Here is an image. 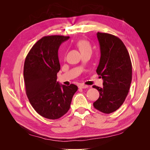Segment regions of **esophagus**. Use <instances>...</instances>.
I'll return each instance as SVG.
<instances>
[{
    "mask_svg": "<svg viewBox=\"0 0 150 150\" xmlns=\"http://www.w3.org/2000/svg\"><path fill=\"white\" fill-rule=\"evenodd\" d=\"M79 88L81 89H85V88H88V86L87 85H84V84H80L79 86Z\"/></svg>",
    "mask_w": 150,
    "mask_h": 150,
    "instance_id": "1",
    "label": "esophagus"
}]
</instances>
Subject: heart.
I'll use <instances>...</instances> for the list:
<instances>
[{
	"instance_id": "obj_1",
	"label": "heart",
	"mask_w": 150,
	"mask_h": 150,
	"mask_svg": "<svg viewBox=\"0 0 150 150\" xmlns=\"http://www.w3.org/2000/svg\"><path fill=\"white\" fill-rule=\"evenodd\" d=\"M78 46L81 52H84L86 51H91V47L89 42L87 40H80L78 43Z\"/></svg>"
}]
</instances>
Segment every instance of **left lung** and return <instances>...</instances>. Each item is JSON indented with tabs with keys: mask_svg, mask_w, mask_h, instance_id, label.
Returning <instances> with one entry per match:
<instances>
[{
	"mask_svg": "<svg viewBox=\"0 0 150 150\" xmlns=\"http://www.w3.org/2000/svg\"><path fill=\"white\" fill-rule=\"evenodd\" d=\"M101 57L96 69L103 79V87L93 86L99 97L94 107L103 113L110 114L123 104L132 80V64L125 45L116 36L97 33Z\"/></svg>",
	"mask_w": 150,
	"mask_h": 150,
	"instance_id": "obj_1",
	"label": "left lung"
}]
</instances>
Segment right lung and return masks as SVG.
Wrapping results in <instances>:
<instances>
[{"label":"right lung","instance_id":"add662e5","mask_svg":"<svg viewBox=\"0 0 150 150\" xmlns=\"http://www.w3.org/2000/svg\"><path fill=\"white\" fill-rule=\"evenodd\" d=\"M69 36H44L36 42L27 55L24 66L25 92L29 101L39 115L57 120L69 110L78 86L61 85L57 82L60 70L58 49Z\"/></svg>","mask_w":150,"mask_h":150}]
</instances>
